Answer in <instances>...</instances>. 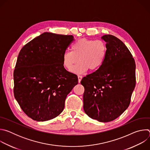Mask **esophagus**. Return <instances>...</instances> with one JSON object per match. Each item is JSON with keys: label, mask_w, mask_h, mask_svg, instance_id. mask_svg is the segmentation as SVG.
Returning <instances> with one entry per match:
<instances>
[{"label": "esophagus", "mask_w": 150, "mask_h": 150, "mask_svg": "<svg viewBox=\"0 0 150 150\" xmlns=\"http://www.w3.org/2000/svg\"><path fill=\"white\" fill-rule=\"evenodd\" d=\"M78 82H80L81 81V79H82V77L81 75H78Z\"/></svg>", "instance_id": "34e87169"}]
</instances>
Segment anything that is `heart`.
<instances>
[{"label": "heart", "mask_w": 150, "mask_h": 150, "mask_svg": "<svg viewBox=\"0 0 150 150\" xmlns=\"http://www.w3.org/2000/svg\"><path fill=\"white\" fill-rule=\"evenodd\" d=\"M107 55V46L101 40L82 38L74 42L71 46V52L64 53L62 57L63 65L71 71L78 61L73 72L82 74L89 69H98L104 62Z\"/></svg>", "instance_id": "heart-1"}]
</instances>
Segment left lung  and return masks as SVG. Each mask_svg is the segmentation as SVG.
I'll return each mask as SVG.
<instances>
[{"mask_svg":"<svg viewBox=\"0 0 150 150\" xmlns=\"http://www.w3.org/2000/svg\"><path fill=\"white\" fill-rule=\"evenodd\" d=\"M107 55L96 71L83 77V110L90 117L109 122L129 107L136 84L135 62L123 42L112 35H104Z\"/></svg>","mask_w":150,"mask_h":150,"instance_id":"left-lung-1","label":"left lung"}]
</instances>
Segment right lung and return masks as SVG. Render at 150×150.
<instances>
[{
  "label": "right lung",
  "mask_w": 150,
  "mask_h": 150,
  "mask_svg": "<svg viewBox=\"0 0 150 150\" xmlns=\"http://www.w3.org/2000/svg\"><path fill=\"white\" fill-rule=\"evenodd\" d=\"M73 35L44 33L21 50L13 72V93L23 112L32 119L43 122L59 116L67 95L78 82L67 71L62 57Z\"/></svg>",
  "instance_id": "1"
}]
</instances>
